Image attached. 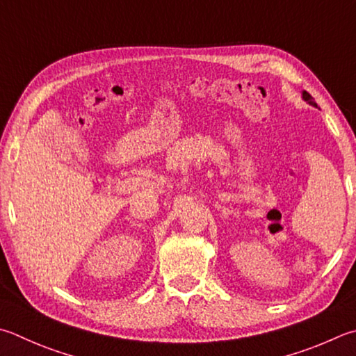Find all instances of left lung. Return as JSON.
I'll list each match as a JSON object with an SVG mask.
<instances>
[{
  "label": "left lung",
  "mask_w": 356,
  "mask_h": 356,
  "mask_svg": "<svg viewBox=\"0 0 356 356\" xmlns=\"http://www.w3.org/2000/svg\"><path fill=\"white\" fill-rule=\"evenodd\" d=\"M302 99H303V101H307L309 106H313V107H318V104H316V102H314V98H313V96L309 95L308 92H305V90H303V92H302Z\"/></svg>",
  "instance_id": "1"
}]
</instances>
